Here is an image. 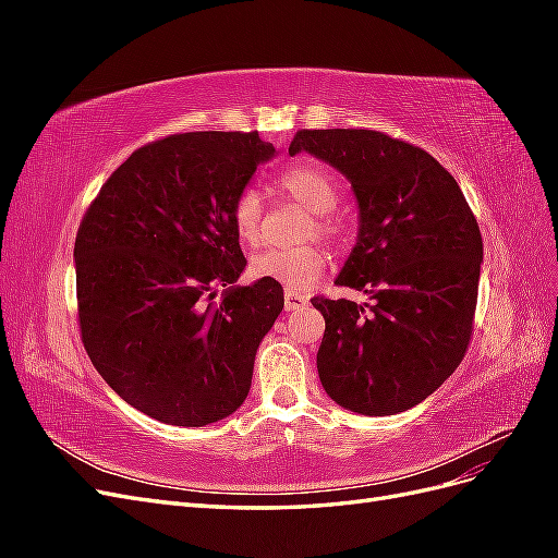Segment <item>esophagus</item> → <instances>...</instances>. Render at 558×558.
I'll use <instances>...</instances> for the list:
<instances>
[{
    "instance_id": "34e87169",
    "label": "esophagus",
    "mask_w": 558,
    "mask_h": 558,
    "mask_svg": "<svg viewBox=\"0 0 558 558\" xmlns=\"http://www.w3.org/2000/svg\"><path fill=\"white\" fill-rule=\"evenodd\" d=\"M310 305V300L300 293L293 291H286L283 293V310L286 312H298V310H305Z\"/></svg>"
}]
</instances>
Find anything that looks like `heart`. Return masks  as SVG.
I'll return each instance as SVG.
<instances>
[{
	"label": "heart",
	"mask_w": 558,
	"mask_h": 558,
	"mask_svg": "<svg viewBox=\"0 0 558 558\" xmlns=\"http://www.w3.org/2000/svg\"><path fill=\"white\" fill-rule=\"evenodd\" d=\"M279 189L305 205L314 214L310 238L340 242L344 234L342 218L335 214L342 197V185L330 170L318 162H298L283 170L277 179ZM232 226L240 240L258 244L263 238V199L256 189H244L232 205ZM328 253L318 244H302L291 248H267L251 260V275L281 283L289 291H307L324 275Z\"/></svg>",
	"instance_id": "obj_1"
}]
</instances>
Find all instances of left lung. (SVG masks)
<instances>
[{"label": "left lung", "instance_id": "8db88e82", "mask_svg": "<svg viewBox=\"0 0 558 558\" xmlns=\"http://www.w3.org/2000/svg\"><path fill=\"white\" fill-rule=\"evenodd\" d=\"M300 150L351 181L359 240L335 283L373 298L312 300L326 318L320 384L365 416L410 410L465 356L484 256L477 218L440 162L384 132L300 130L289 154Z\"/></svg>", "mask_w": 558, "mask_h": 558}]
</instances>
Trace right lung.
I'll return each mask as SVG.
<instances>
[{
	"label": "right lung",
	"instance_id": "add662e5",
	"mask_svg": "<svg viewBox=\"0 0 558 558\" xmlns=\"http://www.w3.org/2000/svg\"><path fill=\"white\" fill-rule=\"evenodd\" d=\"M272 156L258 132L170 134L134 150L78 226L83 347L118 396L162 424L209 426L248 396L283 289L230 286L246 267L232 205Z\"/></svg>",
	"mask_w": 558,
	"mask_h": 558
}]
</instances>
